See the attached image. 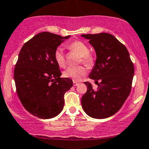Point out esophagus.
<instances>
[{"mask_svg":"<svg viewBox=\"0 0 149 149\" xmlns=\"http://www.w3.org/2000/svg\"><path fill=\"white\" fill-rule=\"evenodd\" d=\"M79 84V82H76V81H73V86H77V85H78Z\"/></svg>","mask_w":149,"mask_h":149,"instance_id":"34e87169","label":"esophagus"}]
</instances>
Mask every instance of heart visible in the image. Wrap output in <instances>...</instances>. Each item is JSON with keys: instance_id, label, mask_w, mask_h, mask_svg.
Wrapping results in <instances>:
<instances>
[{"instance_id": "heart-1", "label": "heart", "mask_w": 149, "mask_h": 149, "mask_svg": "<svg viewBox=\"0 0 149 149\" xmlns=\"http://www.w3.org/2000/svg\"><path fill=\"white\" fill-rule=\"evenodd\" d=\"M67 48L69 50L76 52L81 56V61L82 63L88 67H90L94 63L93 56L89 54V49L85 43L80 40H76L72 42L67 45ZM54 60L56 63L60 67H64L65 65V58L64 55L63 50L62 48L56 49L54 52ZM87 71L85 67L82 66L78 67H68L64 71L63 76L65 78H69L73 81H80L82 78L85 76Z\"/></svg>"}]
</instances>
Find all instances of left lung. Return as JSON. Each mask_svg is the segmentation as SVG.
<instances>
[{"label": "left lung", "mask_w": 149, "mask_h": 149, "mask_svg": "<svg viewBox=\"0 0 149 149\" xmlns=\"http://www.w3.org/2000/svg\"><path fill=\"white\" fill-rule=\"evenodd\" d=\"M81 36L88 40L95 51L96 61L88 77L97 85L94 90L90 82H84L87 91L81 99L82 107L88 116L104 119L116 113L129 95L134 67L127 49L113 35Z\"/></svg>", "instance_id": "8db88e82"}]
</instances>
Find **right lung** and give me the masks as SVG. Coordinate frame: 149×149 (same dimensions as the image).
<instances>
[{
    "mask_svg": "<svg viewBox=\"0 0 149 149\" xmlns=\"http://www.w3.org/2000/svg\"><path fill=\"white\" fill-rule=\"evenodd\" d=\"M70 36L41 32L24 43L14 69L17 94L24 109L41 119L57 116L63 111L64 95L73 81L62 78L54 52Z\"/></svg>",
    "mask_w": 149,
    "mask_h": 149,
    "instance_id": "right-lung-1",
    "label": "right lung"
}]
</instances>
